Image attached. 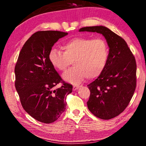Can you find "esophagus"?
Segmentation results:
<instances>
[{"label": "esophagus", "mask_w": 146, "mask_h": 146, "mask_svg": "<svg viewBox=\"0 0 146 146\" xmlns=\"http://www.w3.org/2000/svg\"><path fill=\"white\" fill-rule=\"evenodd\" d=\"M79 88H80V86H79L75 85V86H73V90H78Z\"/></svg>", "instance_id": "obj_1"}]
</instances>
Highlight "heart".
I'll use <instances>...</instances> for the list:
<instances>
[{"label":"heart","mask_w":146,"mask_h":146,"mask_svg":"<svg viewBox=\"0 0 146 146\" xmlns=\"http://www.w3.org/2000/svg\"><path fill=\"white\" fill-rule=\"evenodd\" d=\"M64 51L52 48L49 60L52 66L60 71H65L73 60L74 67L66 71L63 78L72 84H78L88 77L99 76L108 62L109 48L102 38L77 37L64 44Z\"/></svg>","instance_id":"obj_1"}]
</instances>
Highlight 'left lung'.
I'll return each instance as SVG.
<instances>
[{"label":"left lung","mask_w":146,"mask_h":146,"mask_svg":"<svg viewBox=\"0 0 146 146\" xmlns=\"http://www.w3.org/2000/svg\"><path fill=\"white\" fill-rule=\"evenodd\" d=\"M79 31L97 32L107 40V64L99 76L88 85V108L91 113L109 120L122 113L131 100L137 86L135 58L124 39L104 26L84 27Z\"/></svg>","instance_id":"left-lung-1"}]
</instances>
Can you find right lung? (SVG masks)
Here are the masks:
<instances>
[{
	"label": "right lung",
	"instance_id": "obj_1",
	"mask_svg": "<svg viewBox=\"0 0 146 146\" xmlns=\"http://www.w3.org/2000/svg\"><path fill=\"white\" fill-rule=\"evenodd\" d=\"M68 33L39 31L22 48L15 68L16 90L24 110L39 122L50 123L60 117L73 86L64 82L49 60V52L59 38ZM59 83L60 88L54 87Z\"/></svg>",
	"mask_w": 146,
	"mask_h": 146
}]
</instances>
